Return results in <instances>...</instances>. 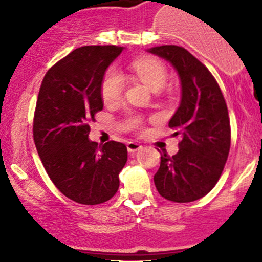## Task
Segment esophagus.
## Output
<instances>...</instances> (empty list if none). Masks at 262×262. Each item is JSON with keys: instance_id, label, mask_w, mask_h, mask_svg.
Returning <instances> with one entry per match:
<instances>
[{"instance_id": "obj_1", "label": "esophagus", "mask_w": 262, "mask_h": 262, "mask_svg": "<svg viewBox=\"0 0 262 262\" xmlns=\"http://www.w3.org/2000/svg\"><path fill=\"white\" fill-rule=\"evenodd\" d=\"M126 148H128L129 153H134V152H137V150L141 149L142 146H141V143H138V142H128Z\"/></svg>"}]
</instances>
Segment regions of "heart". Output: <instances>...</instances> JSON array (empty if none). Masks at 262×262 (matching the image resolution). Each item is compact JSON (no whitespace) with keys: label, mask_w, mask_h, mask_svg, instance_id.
Segmentation results:
<instances>
[{"label":"heart","mask_w":262,"mask_h":262,"mask_svg":"<svg viewBox=\"0 0 262 262\" xmlns=\"http://www.w3.org/2000/svg\"><path fill=\"white\" fill-rule=\"evenodd\" d=\"M132 70L153 91H160L167 82V70L155 58H141L132 64ZM125 80L114 67L105 72L101 81V97L106 104L115 102L123 96Z\"/></svg>","instance_id":"1"}]
</instances>
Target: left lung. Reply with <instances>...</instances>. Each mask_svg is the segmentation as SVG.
<instances>
[{
    "instance_id": "left-lung-1",
    "label": "left lung",
    "mask_w": 262,
    "mask_h": 262,
    "mask_svg": "<svg viewBox=\"0 0 262 262\" xmlns=\"http://www.w3.org/2000/svg\"><path fill=\"white\" fill-rule=\"evenodd\" d=\"M148 53L167 60L178 72L181 101L168 121L181 134L180 149L170 157L161 153L155 185L170 202L190 203L205 196L222 175L231 147V126L226 101L208 68L178 46H161Z\"/></svg>"
}]
</instances>
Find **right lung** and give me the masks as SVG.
<instances>
[{
    "label": "right lung",
    "instance_id": "right-lung-1",
    "mask_svg": "<svg viewBox=\"0 0 262 262\" xmlns=\"http://www.w3.org/2000/svg\"><path fill=\"white\" fill-rule=\"evenodd\" d=\"M124 47L86 46L53 66L41 82L34 142L53 184L71 200L96 205L119 189L128 160L125 144L90 141V120L102 110L101 81Z\"/></svg>",
    "mask_w": 262,
    "mask_h": 262
}]
</instances>
